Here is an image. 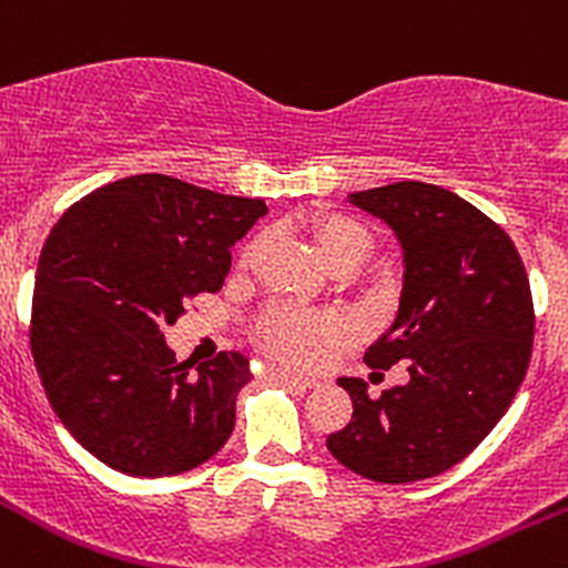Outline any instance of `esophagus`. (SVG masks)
Returning <instances> with one entry per match:
<instances>
[{"instance_id": "1", "label": "esophagus", "mask_w": 568, "mask_h": 568, "mask_svg": "<svg viewBox=\"0 0 568 568\" xmlns=\"http://www.w3.org/2000/svg\"><path fill=\"white\" fill-rule=\"evenodd\" d=\"M268 378L283 381V384H291V386H300V389H311V386H316L314 378H305V375H296V373H288V369H277V367L268 369Z\"/></svg>"}]
</instances>
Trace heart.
Wrapping results in <instances>:
<instances>
[{"mask_svg":"<svg viewBox=\"0 0 568 568\" xmlns=\"http://www.w3.org/2000/svg\"><path fill=\"white\" fill-rule=\"evenodd\" d=\"M316 246H320L322 257L327 260L333 272H342V268L356 272L373 254V237L358 221L338 215V219H327L316 226ZM254 252H257V243L246 246L243 263H248ZM342 333V320L296 308L291 302H272L254 320V342L260 344V349H266L268 356L291 364V367L320 364L327 342H333Z\"/></svg>","mask_w":568,"mask_h":568,"instance_id":"heart-1","label":"heart"}]
</instances>
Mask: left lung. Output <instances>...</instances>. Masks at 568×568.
I'll return each instance as SVG.
<instances>
[{
  "instance_id": "1",
  "label": "left lung",
  "mask_w": 568,
  "mask_h": 568,
  "mask_svg": "<svg viewBox=\"0 0 568 568\" xmlns=\"http://www.w3.org/2000/svg\"><path fill=\"white\" fill-rule=\"evenodd\" d=\"M349 204L404 246L400 308L364 362H406L409 384L369 397L362 378H338L353 417L327 448L373 481H420L463 463L505 417L532 356V291L510 235L452 190L395 182Z\"/></svg>"
}]
</instances>
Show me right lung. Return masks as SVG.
I'll list each match as a JSON object with an SVG mask.
<instances>
[{"label":"right lung","instance_id":"add662e5","mask_svg":"<svg viewBox=\"0 0 568 568\" xmlns=\"http://www.w3.org/2000/svg\"><path fill=\"white\" fill-rule=\"evenodd\" d=\"M263 215V199L142 173L83 195L52 226L30 349L52 412L100 463L153 479L224 448L248 358L230 349L193 369L162 331L193 296L221 291L230 248Z\"/></svg>","mask_w":568,"mask_h":568}]
</instances>
